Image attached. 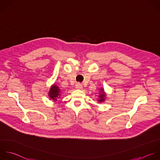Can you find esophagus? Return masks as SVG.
<instances>
[{"instance_id": "34e87169", "label": "esophagus", "mask_w": 160, "mask_h": 160, "mask_svg": "<svg viewBox=\"0 0 160 160\" xmlns=\"http://www.w3.org/2000/svg\"><path fill=\"white\" fill-rule=\"evenodd\" d=\"M83 86H82V84H80V83H77L76 85H75V88H76V89H78V90H81V89H82V87Z\"/></svg>"}]
</instances>
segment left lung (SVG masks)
<instances>
[{"mask_svg": "<svg viewBox=\"0 0 160 160\" xmlns=\"http://www.w3.org/2000/svg\"><path fill=\"white\" fill-rule=\"evenodd\" d=\"M100 91H101V93L99 95V98L100 99L98 100V102H103L105 100V95L104 94V92H103V89H100Z\"/></svg>", "mask_w": 160, "mask_h": 160, "instance_id": "8db88e82", "label": "left lung"}]
</instances>
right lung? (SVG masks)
Wrapping results in <instances>:
<instances>
[{
  "mask_svg": "<svg viewBox=\"0 0 160 160\" xmlns=\"http://www.w3.org/2000/svg\"><path fill=\"white\" fill-rule=\"evenodd\" d=\"M60 90L59 89L57 85H53V87L50 88V92H49V97L52 99H53L54 101H57V98H58V96H60Z\"/></svg>",
  "mask_w": 160,
  "mask_h": 160,
  "instance_id": "obj_1",
  "label": "right lung"
}]
</instances>
